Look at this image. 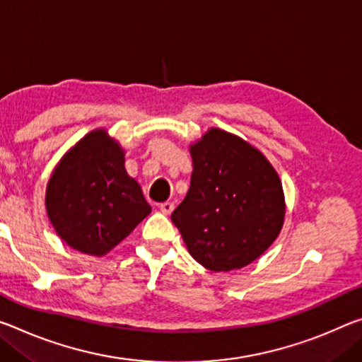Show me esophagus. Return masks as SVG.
<instances>
[{
  "label": "esophagus",
  "mask_w": 362,
  "mask_h": 362,
  "mask_svg": "<svg viewBox=\"0 0 362 362\" xmlns=\"http://www.w3.org/2000/svg\"><path fill=\"white\" fill-rule=\"evenodd\" d=\"M159 209H160V212H163V214H165V216H169L172 211H174V203L172 202H165V203H160L159 204Z\"/></svg>",
  "instance_id": "obj_1"
}]
</instances>
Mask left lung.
Segmentation results:
<instances>
[{"label": "left lung", "instance_id": "left-lung-1", "mask_svg": "<svg viewBox=\"0 0 362 362\" xmlns=\"http://www.w3.org/2000/svg\"><path fill=\"white\" fill-rule=\"evenodd\" d=\"M190 190L172 212L188 253L214 272L256 261L285 221L282 182L267 158L240 136L212 127L190 145Z\"/></svg>", "mask_w": 362, "mask_h": 362}]
</instances>
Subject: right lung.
<instances>
[{"label": "right lung", "instance_id": "obj_1", "mask_svg": "<svg viewBox=\"0 0 362 362\" xmlns=\"http://www.w3.org/2000/svg\"><path fill=\"white\" fill-rule=\"evenodd\" d=\"M125 151L106 129L80 139L51 174L45 206L56 233L83 255L105 256L151 212Z\"/></svg>", "mask_w": 362, "mask_h": 362}]
</instances>
